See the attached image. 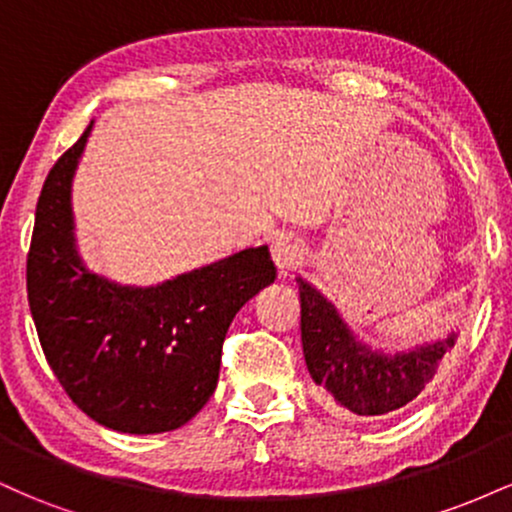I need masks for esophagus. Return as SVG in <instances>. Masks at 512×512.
Segmentation results:
<instances>
[{
  "instance_id": "obj_1",
  "label": "esophagus",
  "mask_w": 512,
  "mask_h": 512,
  "mask_svg": "<svg viewBox=\"0 0 512 512\" xmlns=\"http://www.w3.org/2000/svg\"><path fill=\"white\" fill-rule=\"evenodd\" d=\"M272 260L279 272H289L303 262V245L293 238H276L272 243Z\"/></svg>"
}]
</instances>
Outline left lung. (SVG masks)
<instances>
[{
    "label": "left lung",
    "mask_w": 512,
    "mask_h": 512,
    "mask_svg": "<svg viewBox=\"0 0 512 512\" xmlns=\"http://www.w3.org/2000/svg\"><path fill=\"white\" fill-rule=\"evenodd\" d=\"M298 291L305 366L325 402L339 411L380 416L404 407L431 383L455 344V334H450L443 342L416 346L409 354H373L356 342L320 291L303 279H298Z\"/></svg>",
    "instance_id": "8db88e82"
}]
</instances>
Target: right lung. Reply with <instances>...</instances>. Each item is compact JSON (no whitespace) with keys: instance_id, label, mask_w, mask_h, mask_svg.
<instances>
[{"instance_id":"1","label":"right lung","mask_w":512,"mask_h":512,"mask_svg":"<svg viewBox=\"0 0 512 512\" xmlns=\"http://www.w3.org/2000/svg\"><path fill=\"white\" fill-rule=\"evenodd\" d=\"M91 127L38 197L28 305L52 373L84 414L122 433L173 431L214 395L228 325L276 267L262 245L149 289L88 272L74 248L72 178Z\"/></svg>"}]
</instances>
